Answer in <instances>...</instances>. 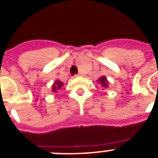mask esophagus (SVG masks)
Returning <instances> with one entry per match:
<instances>
[{
    "mask_svg": "<svg viewBox=\"0 0 158 158\" xmlns=\"http://www.w3.org/2000/svg\"><path fill=\"white\" fill-rule=\"evenodd\" d=\"M80 76V74H77V75H75V76Z\"/></svg>",
    "mask_w": 158,
    "mask_h": 158,
    "instance_id": "1",
    "label": "esophagus"
}]
</instances>
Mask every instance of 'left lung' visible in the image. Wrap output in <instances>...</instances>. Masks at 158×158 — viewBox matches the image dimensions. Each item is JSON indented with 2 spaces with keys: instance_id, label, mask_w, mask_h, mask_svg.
<instances>
[{
  "instance_id": "8db88e82",
  "label": "left lung",
  "mask_w": 158,
  "mask_h": 158,
  "mask_svg": "<svg viewBox=\"0 0 158 158\" xmlns=\"http://www.w3.org/2000/svg\"><path fill=\"white\" fill-rule=\"evenodd\" d=\"M100 82H101V83L102 84V86H104V87H107V78L105 77V76H103V77H101V79H100Z\"/></svg>"
}]
</instances>
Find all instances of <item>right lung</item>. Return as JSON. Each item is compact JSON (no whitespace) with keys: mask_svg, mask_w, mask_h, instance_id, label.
I'll list each match as a JSON object with an SVG mask.
<instances>
[{"mask_svg":"<svg viewBox=\"0 0 158 158\" xmlns=\"http://www.w3.org/2000/svg\"><path fill=\"white\" fill-rule=\"evenodd\" d=\"M63 86V83L60 81H55L54 83V85L52 86V91L53 92H56L57 89H61V86Z\"/></svg>","mask_w":158,"mask_h":158,"instance_id":"1","label":"right lung"}]
</instances>
